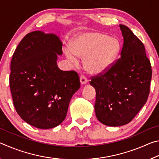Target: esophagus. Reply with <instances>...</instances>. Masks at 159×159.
<instances>
[{
    "instance_id": "1",
    "label": "esophagus",
    "mask_w": 159,
    "mask_h": 159,
    "mask_svg": "<svg viewBox=\"0 0 159 159\" xmlns=\"http://www.w3.org/2000/svg\"><path fill=\"white\" fill-rule=\"evenodd\" d=\"M80 84H81V85H85V83H88V80L85 76H81L80 77Z\"/></svg>"
}]
</instances>
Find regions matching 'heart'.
Masks as SVG:
<instances>
[{"label":"heart","mask_w":159,"mask_h":159,"mask_svg":"<svg viewBox=\"0 0 159 159\" xmlns=\"http://www.w3.org/2000/svg\"><path fill=\"white\" fill-rule=\"evenodd\" d=\"M65 50L67 60L77 62V57L83 58V66L91 75H99L107 71L116 60L119 43L115 37L98 31L79 33L70 40Z\"/></svg>","instance_id":"b5f03b06"}]
</instances>
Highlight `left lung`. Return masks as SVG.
<instances>
[{
    "label": "left lung",
    "instance_id": "8db88e82",
    "mask_svg": "<svg viewBox=\"0 0 159 159\" xmlns=\"http://www.w3.org/2000/svg\"><path fill=\"white\" fill-rule=\"evenodd\" d=\"M119 27L123 39L120 58L90 83L96 91V117L111 127L133 119L147 102L152 79V66L144 44L128 26L119 25Z\"/></svg>",
    "mask_w": 159,
    "mask_h": 159
}]
</instances>
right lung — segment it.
I'll use <instances>...</instances> for the list:
<instances>
[{
    "instance_id": "right-lung-1",
    "label": "right lung",
    "mask_w": 159,
    "mask_h": 159,
    "mask_svg": "<svg viewBox=\"0 0 159 159\" xmlns=\"http://www.w3.org/2000/svg\"><path fill=\"white\" fill-rule=\"evenodd\" d=\"M61 48L56 34L35 31L26 35L13 54L10 75L13 104L20 116L37 128L62 123L72 96L80 88L76 72L58 68Z\"/></svg>"
}]
</instances>
